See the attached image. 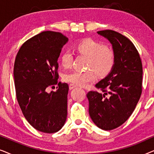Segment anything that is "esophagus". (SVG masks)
<instances>
[{"mask_svg": "<svg viewBox=\"0 0 154 154\" xmlns=\"http://www.w3.org/2000/svg\"><path fill=\"white\" fill-rule=\"evenodd\" d=\"M75 87H76V85H73V84H70V85H69V89L70 90H72L73 88H74Z\"/></svg>", "mask_w": 154, "mask_h": 154, "instance_id": "1", "label": "esophagus"}]
</instances>
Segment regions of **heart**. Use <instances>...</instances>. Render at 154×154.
<instances>
[{"mask_svg":"<svg viewBox=\"0 0 154 154\" xmlns=\"http://www.w3.org/2000/svg\"><path fill=\"white\" fill-rule=\"evenodd\" d=\"M80 54L89 57L88 68L93 69L100 76H104L112 70L115 64L116 54L112 48L104 45L92 39H86L75 46ZM73 54L65 50L61 56V64L64 68L71 67L73 62ZM95 74L92 71H73L65 75L64 79L75 85L85 86L95 80Z\"/></svg>","mask_w":154,"mask_h":154,"instance_id":"b5f03b06","label":"heart"}]
</instances>
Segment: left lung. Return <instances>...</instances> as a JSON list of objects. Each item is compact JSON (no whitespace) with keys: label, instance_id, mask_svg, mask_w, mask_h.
<instances>
[{"label":"left lung","instance_id":"left-lung-1","mask_svg":"<svg viewBox=\"0 0 154 154\" xmlns=\"http://www.w3.org/2000/svg\"><path fill=\"white\" fill-rule=\"evenodd\" d=\"M112 45L115 64L108 75L96 84L101 91H90L89 114L93 123L104 130L123 124L133 112L142 90V64L134 44L112 30L97 31Z\"/></svg>","mask_w":154,"mask_h":154}]
</instances>
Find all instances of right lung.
<instances>
[{
  "instance_id": "1",
  "label": "right lung",
  "mask_w": 154,
  "mask_h": 154,
  "mask_svg": "<svg viewBox=\"0 0 154 154\" xmlns=\"http://www.w3.org/2000/svg\"><path fill=\"white\" fill-rule=\"evenodd\" d=\"M68 41L61 33L43 31L23 44L14 62V86L21 110L31 126L45 133L58 132L66 120L69 85L57 83V60ZM57 84L55 92L47 91Z\"/></svg>"
}]
</instances>
